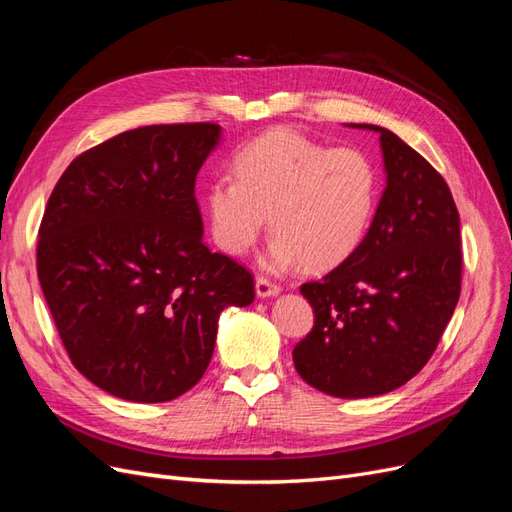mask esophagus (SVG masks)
Listing matches in <instances>:
<instances>
[{
    "mask_svg": "<svg viewBox=\"0 0 512 512\" xmlns=\"http://www.w3.org/2000/svg\"><path fill=\"white\" fill-rule=\"evenodd\" d=\"M280 290H282V286L267 280V277H258V280H256V294H258V297H262V299H265V297H275V294H280Z\"/></svg>",
    "mask_w": 512,
    "mask_h": 512,
    "instance_id": "obj_1",
    "label": "esophagus"
}]
</instances>
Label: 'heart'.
<instances>
[{"instance_id":"heart-1","label":"heart","mask_w":512,"mask_h":512,"mask_svg":"<svg viewBox=\"0 0 512 512\" xmlns=\"http://www.w3.org/2000/svg\"><path fill=\"white\" fill-rule=\"evenodd\" d=\"M232 170L205 192L211 235L230 256L250 250L271 220V267L331 269L359 250L374 222L380 173L361 149L277 128L243 145Z\"/></svg>"}]
</instances>
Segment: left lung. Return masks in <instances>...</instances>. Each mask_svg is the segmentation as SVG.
<instances>
[{"mask_svg": "<svg viewBox=\"0 0 512 512\" xmlns=\"http://www.w3.org/2000/svg\"><path fill=\"white\" fill-rule=\"evenodd\" d=\"M386 188L367 237L322 280L301 286L314 327L292 350L299 376L342 397L399 389L436 352L461 292L459 211L444 177L380 126Z\"/></svg>", "mask_w": 512, "mask_h": 512, "instance_id": "left-lung-1", "label": "left lung"}]
</instances>
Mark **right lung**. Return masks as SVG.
Instances as JSON below:
<instances>
[{
    "label": "right lung",
    "instance_id": "right-lung-1",
    "mask_svg": "<svg viewBox=\"0 0 512 512\" xmlns=\"http://www.w3.org/2000/svg\"><path fill=\"white\" fill-rule=\"evenodd\" d=\"M218 123H160L83 151L46 203L38 280L72 365L128 401H170L203 378L228 305L254 275L203 243L196 175Z\"/></svg>",
    "mask_w": 512,
    "mask_h": 512
}]
</instances>
